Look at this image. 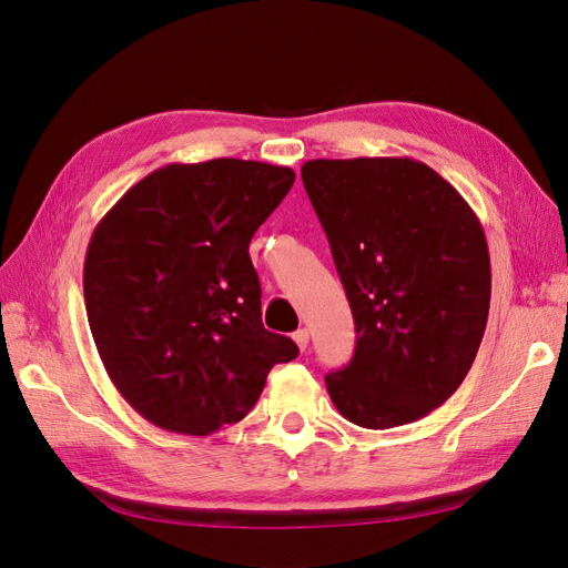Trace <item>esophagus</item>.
<instances>
[{
  "label": "esophagus",
  "instance_id": "34e87169",
  "mask_svg": "<svg viewBox=\"0 0 568 568\" xmlns=\"http://www.w3.org/2000/svg\"><path fill=\"white\" fill-rule=\"evenodd\" d=\"M294 341H296V346H298L301 351H305L307 343H311V332H307L305 326H303V329H298V332L294 334Z\"/></svg>",
  "mask_w": 568,
  "mask_h": 568
}]
</instances>
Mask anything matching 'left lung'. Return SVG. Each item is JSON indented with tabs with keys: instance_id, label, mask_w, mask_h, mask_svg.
Instances as JSON below:
<instances>
[{
	"instance_id": "8db88e82",
	"label": "left lung",
	"mask_w": 568,
	"mask_h": 568,
	"mask_svg": "<svg viewBox=\"0 0 568 568\" xmlns=\"http://www.w3.org/2000/svg\"><path fill=\"white\" fill-rule=\"evenodd\" d=\"M355 320V355L326 376L343 417L393 428L426 417L471 369L490 307V255L471 205L409 156L301 168Z\"/></svg>"
}]
</instances>
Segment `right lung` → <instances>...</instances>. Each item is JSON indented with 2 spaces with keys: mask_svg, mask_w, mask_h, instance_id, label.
Wrapping results in <instances>:
<instances>
[{
  "mask_svg": "<svg viewBox=\"0 0 568 568\" xmlns=\"http://www.w3.org/2000/svg\"><path fill=\"white\" fill-rule=\"evenodd\" d=\"M286 165L168 163L97 222L82 288L115 390L153 426L211 436L242 422L270 369L298 355L263 326L248 244L288 194Z\"/></svg>",
  "mask_w": 568,
  "mask_h": 568,
  "instance_id": "right-lung-1",
  "label": "right lung"
}]
</instances>
